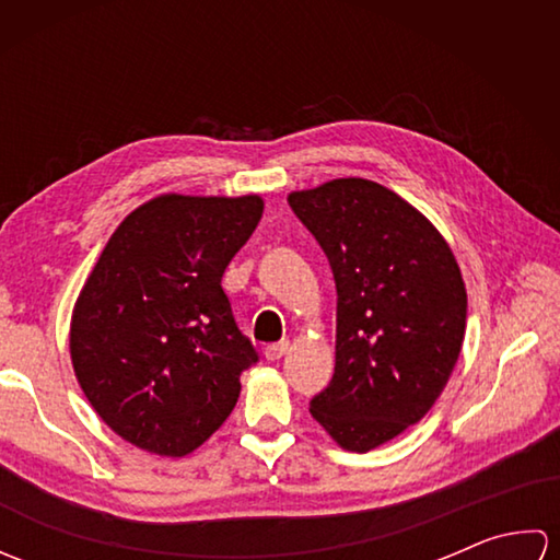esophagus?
<instances>
[{
  "instance_id": "1",
  "label": "esophagus",
  "mask_w": 560,
  "mask_h": 560,
  "mask_svg": "<svg viewBox=\"0 0 560 560\" xmlns=\"http://www.w3.org/2000/svg\"><path fill=\"white\" fill-rule=\"evenodd\" d=\"M289 349H291V343H289V341H277V343H269V347L265 349L267 361H279L281 355H287V353H289Z\"/></svg>"
}]
</instances>
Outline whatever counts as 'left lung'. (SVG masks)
Listing matches in <instances>:
<instances>
[{"label": "left lung", "mask_w": 560, "mask_h": 560, "mask_svg": "<svg viewBox=\"0 0 560 560\" xmlns=\"http://www.w3.org/2000/svg\"><path fill=\"white\" fill-rule=\"evenodd\" d=\"M289 205L337 283V363L311 413L343 450L368 452L419 423L447 385L467 291L445 237L392 189L339 177Z\"/></svg>", "instance_id": "obj_1"}]
</instances>
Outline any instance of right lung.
<instances>
[{
	"label": "right lung",
	"mask_w": 560,
	"mask_h": 560,
	"mask_svg": "<svg viewBox=\"0 0 560 560\" xmlns=\"http://www.w3.org/2000/svg\"><path fill=\"white\" fill-rule=\"evenodd\" d=\"M247 197L161 195L117 225L74 305L71 363L113 431L185 457L229 419L259 355L221 277L261 219Z\"/></svg>",
	"instance_id": "add662e5"
}]
</instances>
